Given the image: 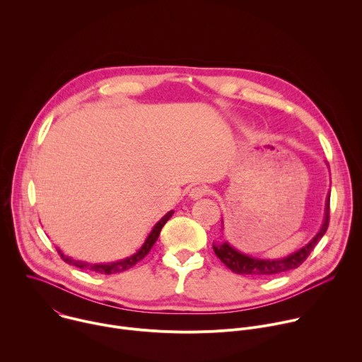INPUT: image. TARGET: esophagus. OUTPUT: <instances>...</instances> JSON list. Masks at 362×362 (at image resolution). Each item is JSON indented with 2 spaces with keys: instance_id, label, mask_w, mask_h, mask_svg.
Listing matches in <instances>:
<instances>
[{
  "instance_id": "obj_1",
  "label": "esophagus",
  "mask_w": 362,
  "mask_h": 362,
  "mask_svg": "<svg viewBox=\"0 0 362 362\" xmlns=\"http://www.w3.org/2000/svg\"><path fill=\"white\" fill-rule=\"evenodd\" d=\"M206 193H208V187L203 186V185H197V186H193L189 192V196L193 199V200H197L200 197H203Z\"/></svg>"
}]
</instances>
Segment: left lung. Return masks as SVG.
I'll return each instance as SVG.
<instances>
[{"mask_svg":"<svg viewBox=\"0 0 362 362\" xmlns=\"http://www.w3.org/2000/svg\"><path fill=\"white\" fill-rule=\"evenodd\" d=\"M329 225V194L325 203V218L320 232L313 238V240L298 249L296 252L281 257V259H257V257L247 256L235 247H232L228 242L214 245V250L219 259L235 274L239 275H253V276H269L281 272H286L298 268L303 264V261L313 252L320 239L325 235Z\"/></svg>","mask_w":362,"mask_h":362,"instance_id":"obj_1","label":"left lung"}]
</instances>
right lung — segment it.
I'll return each mask as SVG.
<instances>
[{
    "label": "right lung",
    "mask_w": 362,
    "mask_h": 362,
    "mask_svg": "<svg viewBox=\"0 0 362 362\" xmlns=\"http://www.w3.org/2000/svg\"><path fill=\"white\" fill-rule=\"evenodd\" d=\"M173 215V211L168 212L156 225L153 226L151 232L148 233V236L146 238L144 243L141 245V247L132 256L126 257V259H122V261H117V262H112V264H87V262H81V261H74L71 259V257L66 256L59 247V255L63 257V261H66L67 264L73 265V267H77L80 269H87V271H93V272H97V274H105V275H112V274H119V272H123V271H127L130 269L132 267H134L137 262H140L143 257L150 252L151 246L154 245V242L158 240L159 235H160V230L162 228L165 226V223L172 218Z\"/></svg>",
    "instance_id": "obj_1"
}]
</instances>
